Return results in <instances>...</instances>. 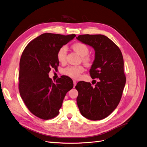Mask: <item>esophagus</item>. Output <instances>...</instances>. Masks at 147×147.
<instances>
[{
	"mask_svg": "<svg viewBox=\"0 0 147 147\" xmlns=\"http://www.w3.org/2000/svg\"><path fill=\"white\" fill-rule=\"evenodd\" d=\"M73 82H74V86H75V85H76V84H77V81L76 80H73Z\"/></svg>",
	"mask_w": 147,
	"mask_h": 147,
	"instance_id": "1",
	"label": "esophagus"
}]
</instances>
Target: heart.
Segmentation results:
<instances>
[{
	"label": "heart",
	"instance_id": "heart-1",
	"mask_svg": "<svg viewBox=\"0 0 147 147\" xmlns=\"http://www.w3.org/2000/svg\"><path fill=\"white\" fill-rule=\"evenodd\" d=\"M72 48L78 54L82 56V61L85 64H90L91 62V57L88 55L90 50L88 47L83 43L77 42L73 44ZM67 47L65 46L61 47L56 53V57L61 64H65L67 59ZM84 67L82 65H69L63 70V74L66 76L72 78L77 79L83 72Z\"/></svg>",
	"mask_w": 147,
	"mask_h": 147
}]
</instances>
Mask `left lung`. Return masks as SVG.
<instances>
[{
	"instance_id": "obj_1",
	"label": "left lung",
	"mask_w": 147,
	"mask_h": 147,
	"mask_svg": "<svg viewBox=\"0 0 147 147\" xmlns=\"http://www.w3.org/2000/svg\"><path fill=\"white\" fill-rule=\"evenodd\" d=\"M77 38L94 49L90 74L92 79H99L93 88L88 82L77 84V105L84 117L100 120L112 113L121 100L126 80L123 57L119 47L104 35H80Z\"/></svg>"
}]
</instances>
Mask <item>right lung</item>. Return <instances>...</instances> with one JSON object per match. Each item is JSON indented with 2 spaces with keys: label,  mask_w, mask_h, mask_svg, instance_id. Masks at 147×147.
<instances>
[{
  "label": "right lung",
  "mask_w": 147,
  "mask_h": 147,
  "mask_svg": "<svg viewBox=\"0 0 147 147\" xmlns=\"http://www.w3.org/2000/svg\"><path fill=\"white\" fill-rule=\"evenodd\" d=\"M76 35L45 33L26 47L20 62L19 91L30 112L43 119L56 117L66 93L74 87L72 79L62 76L53 83L49 78L51 69L59 66L58 49Z\"/></svg>",
  "instance_id": "obj_1"
}]
</instances>
